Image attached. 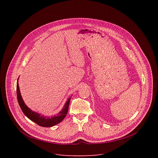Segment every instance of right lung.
<instances>
[{
	"label": "right lung",
	"instance_id": "add662e5",
	"mask_svg": "<svg viewBox=\"0 0 158 158\" xmlns=\"http://www.w3.org/2000/svg\"><path fill=\"white\" fill-rule=\"evenodd\" d=\"M72 97V96H71ZM71 97H70L66 102L62 109L54 116H44L42 115L39 114L36 112H34L31 109H30L24 103L23 99L20 94L19 86L18 84V81L17 82V101L19 104L20 109H22L24 114L32 121L34 122L37 124L42 127H52L54 126L59 123H60L65 117L67 114L69 109V105L70 102V100Z\"/></svg>",
	"mask_w": 158,
	"mask_h": 158
}]
</instances>
